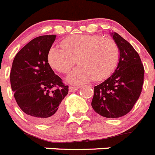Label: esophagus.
<instances>
[{"mask_svg": "<svg viewBox=\"0 0 155 155\" xmlns=\"http://www.w3.org/2000/svg\"><path fill=\"white\" fill-rule=\"evenodd\" d=\"M79 87H73V86H69V92H73L75 91V90H78L79 89Z\"/></svg>", "mask_w": 155, "mask_h": 155, "instance_id": "34e87169", "label": "esophagus"}]
</instances>
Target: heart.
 <instances>
[{"mask_svg": "<svg viewBox=\"0 0 155 155\" xmlns=\"http://www.w3.org/2000/svg\"><path fill=\"white\" fill-rule=\"evenodd\" d=\"M61 47L62 49H50L48 62L52 68L63 74L69 72L78 62L80 66L68 78L74 84L106 79L115 70L120 58L117 44L98 35L71 36L62 41Z\"/></svg>", "mask_w": 155, "mask_h": 155, "instance_id": "obj_1", "label": "heart"}]
</instances>
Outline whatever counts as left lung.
Instances as JSON below:
<instances>
[{"mask_svg":"<svg viewBox=\"0 0 155 155\" xmlns=\"http://www.w3.org/2000/svg\"><path fill=\"white\" fill-rule=\"evenodd\" d=\"M111 36L120 50L118 65L111 77L94 87L91 105L100 115L115 118L129 113L140 96L145 69L131 44L115 32Z\"/></svg>","mask_w":155,"mask_h":155,"instance_id":"8db88e82","label":"left lung"}]
</instances>
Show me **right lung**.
Instances as JSON below:
<instances>
[{
    "mask_svg": "<svg viewBox=\"0 0 155 155\" xmlns=\"http://www.w3.org/2000/svg\"><path fill=\"white\" fill-rule=\"evenodd\" d=\"M56 35H43L31 40L17 53L10 71V84L19 108L32 120L49 124L62 111L61 102L68 86L54 71L47 56Z\"/></svg>",
    "mask_w": 155,
    "mask_h": 155,
    "instance_id": "1",
    "label": "right lung"
}]
</instances>
